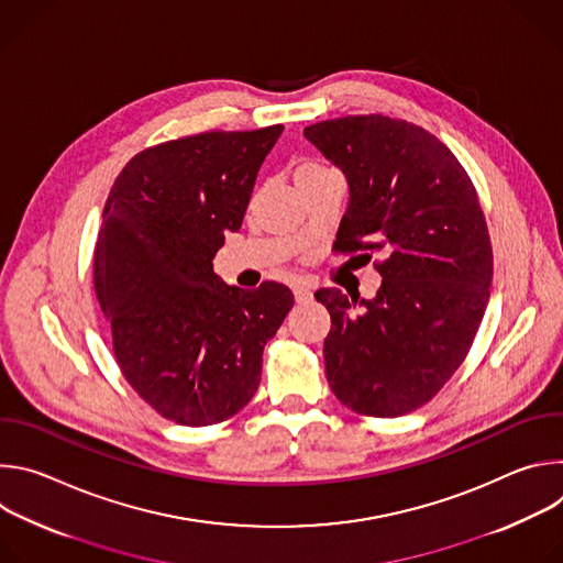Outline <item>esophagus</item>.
Returning a JSON list of instances; mask_svg holds the SVG:
<instances>
[{
	"mask_svg": "<svg viewBox=\"0 0 563 563\" xmlns=\"http://www.w3.org/2000/svg\"><path fill=\"white\" fill-rule=\"evenodd\" d=\"M294 298H296V302L305 305V302H309V300L313 298V294H311V289H309V287H305V285H296V287H294Z\"/></svg>",
	"mask_w": 563,
	"mask_h": 563,
	"instance_id": "obj_1",
	"label": "esophagus"
}]
</instances>
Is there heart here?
Instances as JSON below:
<instances>
[{"instance_id":"obj_1","label":"heart","mask_w":563,"mask_h":563,"mask_svg":"<svg viewBox=\"0 0 563 563\" xmlns=\"http://www.w3.org/2000/svg\"><path fill=\"white\" fill-rule=\"evenodd\" d=\"M320 172H325V167L307 163V165H300V167L296 169V178H300V176H313V174H320Z\"/></svg>"}]
</instances>
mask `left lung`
Returning <instances> with one entry per match:
<instances>
[{
	"mask_svg": "<svg viewBox=\"0 0 563 563\" xmlns=\"http://www.w3.org/2000/svg\"><path fill=\"white\" fill-rule=\"evenodd\" d=\"M305 137L347 180L336 250L385 258L372 300L316 291L332 316L328 383L358 415L404 417L456 372L486 313L493 247L484 211L454 153L417 124L347 115L307 126Z\"/></svg>",
	"mask_w": 563,
	"mask_h": 563,
	"instance_id": "1",
	"label": "left lung"
}]
</instances>
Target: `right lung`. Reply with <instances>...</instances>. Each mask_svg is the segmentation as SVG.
Masks as SVG:
<instances>
[{
  "mask_svg": "<svg viewBox=\"0 0 563 563\" xmlns=\"http://www.w3.org/2000/svg\"><path fill=\"white\" fill-rule=\"evenodd\" d=\"M280 133L209 131L144 148L107 198L93 283L113 354L146 404L180 426L220 423L250 404L263 350L294 307L289 287H229L211 263L243 224Z\"/></svg>",
  "mask_w": 563,
  "mask_h": 563,
  "instance_id": "add662e5",
  "label": "right lung"
}]
</instances>
